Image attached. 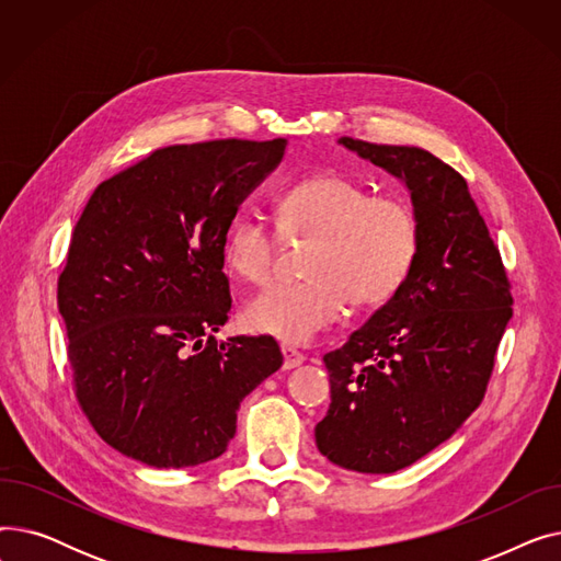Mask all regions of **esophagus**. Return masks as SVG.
Returning a JSON list of instances; mask_svg holds the SVG:
<instances>
[{
	"mask_svg": "<svg viewBox=\"0 0 561 561\" xmlns=\"http://www.w3.org/2000/svg\"><path fill=\"white\" fill-rule=\"evenodd\" d=\"M282 355H284V368L290 370V368H298L302 362H305V355L300 350H296L293 345L284 343L282 345Z\"/></svg>",
	"mask_w": 561,
	"mask_h": 561,
	"instance_id": "obj_1",
	"label": "esophagus"
}]
</instances>
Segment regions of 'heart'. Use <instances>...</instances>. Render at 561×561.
I'll list each match as a JSON object with an SVG mask.
<instances>
[{
  "label": "heart",
  "mask_w": 561,
  "mask_h": 561,
  "mask_svg": "<svg viewBox=\"0 0 561 561\" xmlns=\"http://www.w3.org/2000/svg\"><path fill=\"white\" fill-rule=\"evenodd\" d=\"M286 241L311 239L300 284L265 288L245 307L248 328L286 343H309L336 322L347 302L375 309L393 300L414 271L421 227L400 197L377 195L345 174L320 172L288 186L275 204ZM277 254L275 233L259 220H236L222 245L227 271L265 284Z\"/></svg>",
  "instance_id": "b5f03b06"
}]
</instances>
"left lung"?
I'll return each instance as SVG.
<instances>
[{"instance_id": "1", "label": "left lung", "mask_w": 561, "mask_h": 561, "mask_svg": "<svg viewBox=\"0 0 561 561\" xmlns=\"http://www.w3.org/2000/svg\"><path fill=\"white\" fill-rule=\"evenodd\" d=\"M339 142L407 186L421 227L402 290L322 357L332 404L316 425L320 455L385 476L432 453L480 407L514 300L457 170L421 147Z\"/></svg>"}]
</instances>
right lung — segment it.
I'll return each mask as SVG.
<instances>
[{"instance_id": "add662e5", "label": "right lung", "mask_w": 561, "mask_h": 561, "mask_svg": "<svg viewBox=\"0 0 561 561\" xmlns=\"http://www.w3.org/2000/svg\"><path fill=\"white\" fill-rule=\"evenodd\" d=\"M286 140L170 145L102 182L58 277L77 400L111 448L154 468L220 457L248 393L279 370L273 336L218 343L225 236Z\"/></svg>"}]
</instances>
